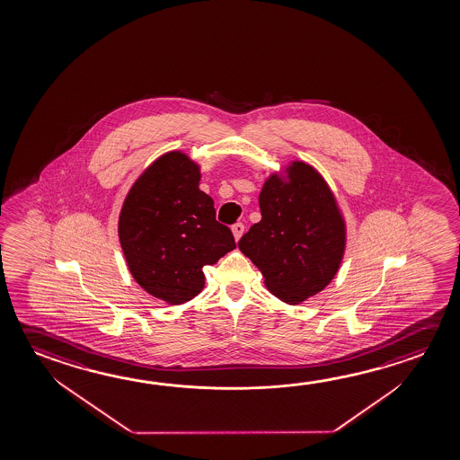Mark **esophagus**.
Instances as JSON below:
<instances>
[{
    "label": "esophagus",
    "instance_id": "obj_1",
    "mask_svg": "<svg viewBox=\"0 0 460 460\" xmlns=\"http://www.w3.org/2000/svg\"><path fill=\"white\" fill-rule=\"evenodd\" d=\"M243 231H245V226L242 225V223H235L233 226V234H234V239H235V242L239 241L242 237V234H243Z\"/></svg>",
    "mask_w": 460,
    "mask_h": 460
}]
</instances>
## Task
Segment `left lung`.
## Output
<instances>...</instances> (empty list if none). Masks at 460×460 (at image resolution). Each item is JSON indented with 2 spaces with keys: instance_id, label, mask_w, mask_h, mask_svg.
<instances>
[{
  "instance_id": "8db88e82",
  "label": "left lung",
  "mask_w": 460,
  "mask_h": 460,
  "mask_svg": "<svg viewBox=\"0 0 460 460\" xmlns=\"http://www.w3.org/2000/svg\"><path fill=\"white\" fill-rule=\"evenodd\" d=\"M261 221L239 249L280 302L300 305L323 292L347 250V221L324 176L302 160L272 172L260 192Z\"/></svg>"
}]
</instances>
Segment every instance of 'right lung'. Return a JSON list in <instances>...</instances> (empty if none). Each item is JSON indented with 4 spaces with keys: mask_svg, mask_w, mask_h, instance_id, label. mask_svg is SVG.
Listing matches in <instances>:
<instances>
[{
    "mask_svg": "<svg viewBox=\"0 0 460 460\" xmlns=\"http://www.w3.org/2000/svg\"><path fill=\"white\" fill-rule=\"evenodd\" d=\"M200 165L182 151L165 152L133 182L119 215L129 272L147 294L182 305L202 292L205 264L235 249L217 221L213 199L199 189Z\"/></svg>",
    "mask_w": 460,
    "mask_h": 460,
    "instance_id": "right-lung-1",
    "label": "right lung"
}]
</instances>
